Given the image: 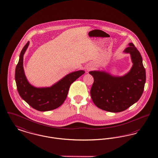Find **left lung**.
Here are the masks:
<instances>
[{
  "label": "left lung",
  "mask_w": 158,
  "mask_h": 158,
  "mask_svg": "<svg viewBox=\"0 0 158 158\" xmlns=\"http://www.w3.org/2000/svg\"><path fill=\"white\" fill-rule=\"evenodd\" d=\"M124 51L130 53L133 65L122 77H114L100 71H91L94 83L90 94L95 105L105 111H124L137 102L143 93L146 70L139 50L132 43Z\"/></svg>",
  "instance_id": "obj_1"
}]
</instances>
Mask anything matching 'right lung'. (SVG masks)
I'll return each instance as SVG.
<instances>
[{
	"instance_id": "obj_1",
	"label": "right lung",
	"mask_w": 158,
	"mask_h": 158,
	"mask_svg": "<svg viewBox=\"0 0 158 158\" xmlns=\"http://www.w3.org/2000/svg\"><path fill=\"white\" fill-rule=\"evenodd\" d=\"M28 45L29 42L23 48L15 69V79L18 92L26 102L38 111L56 109L64 102L71 84L84 74L85 72L79 70L67 74L49 88H35L28 83L23 69V56Z\"/></svg>"
}]
</instances>
